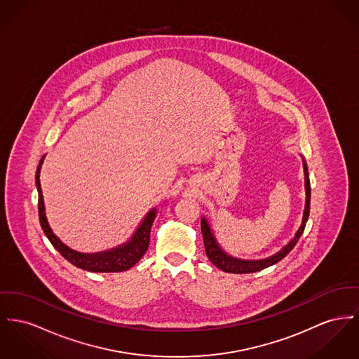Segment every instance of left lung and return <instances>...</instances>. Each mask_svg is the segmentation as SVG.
Segmentation results:
<instances>
[{
  "instance_id": "1",
  "label": "left lung",
  "mask_w": 359,
  "mask_h": 359,
  "mask_svg": "<svg viewBox=\"0 0 359 359\" xmlns=\"http://www.w3.org/2000/svg\"><path fill=\"white\" fill-rule=\"evenodd\" d=\"M304 168H305V189H306V204H305V212H304V220L302 224L299 227V230L297 231L294 239H291L286 246L276 253L275 256L269 257V259H264V260H256V262H246V260H238L234 257H230L229 255H226L219 245L216 243L214 234L208 226V223L205 222V219H201V233H203V239H204V248H205V253L208 256V259L211 260V263L215 264L216 266L224 272H230V273H252V272H257L262 271L266 266H271L273 264L280 262L282 259H285L287 255L294 249V246L297 245L298 239L301 238L309 212H311V181H309V175H308V168L306 163L304 162Z\"/></svg>"
}]
</instances>
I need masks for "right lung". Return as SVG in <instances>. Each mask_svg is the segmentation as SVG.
<instances>
[{
	"instance_id": "right-lung-1",
	"label": "right lung",
	"mask_w": 359,
	"mask_h": 359,
	"mask_svg": "<svg viewBox=\"0 0 359 359\" xmlns=\"http://www.w3.org/2000/svg\"><path fill=\"white\" fill-rule=\"evenodd\" d=\"M43 159H41L38 168H36V188H38V211H39V222L42 226L43 233L46 234L48 241L51 245L65 257L69 263L73 265L91 271V272H121L126 271L130 266H133L144 256V253L148 249L149 245V233H151V226L154 223L156 210H152L148 215L145 216L143 223L135 233L132 239L117 249L109 250V252H102V253H94V255H86V253H79L65 246L60 239L57 238L51 229L48 227V219L45 215V204H43V196H42V189H41V181H39V172H41V166H42Z\"/></svg>"
}]
</instances>
